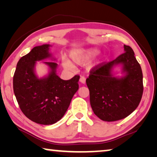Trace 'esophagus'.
I'll return each mask as SVG.
<instances>
[{"instance_id": "1", "label": "esophagus", "mask_w": 157, "mask_h": 157, "mask_svg": "<svg viewBox=\"0 0 157 157\" xmlns=\"http://www.w3.org/2000/svg\"><path fill=\"white\" fill-rule=\"evenodd\" d=\"M79 81H80L81 83L84 84L85 82H86V78H85V77L84 76H81L80 78H79Z\"/></svg>"}]
</instances>
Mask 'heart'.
Returning <instances> with one entry per match:
<instances>
[{
    "label": "heart",
    "instance_id": "obj_1",
    "mask_svg": "<svg viewBox=\"0 0 157 157\" xmlns=\"http://www.w3.org/2000/svg\"><path fill=\"white\" fill-rule=\"evenodd\" d=\"M98 50L95 48L75 50L71 52L70 57L73 62L78 63V64H82L94 57L95 55L98 54ZM63 65L66 68H68L72 67V65L68 61H64Z\"/></svg>",
    "mask_w": 157,
    "mask_h": 157
}]
</instances>
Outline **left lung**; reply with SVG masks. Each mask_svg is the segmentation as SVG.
<instances>
[{"mask_svg":"<svg viewBox=\"0 0 157 157\" xmlns=\"http://www.w3.org/2000/svg\"><path fill=\"white\" fill-rule=\"evenodd\" d=\"M124 50L115 59L93 67L86 80L92 109L102 121L112 122L126 118L141 100V67L131 47L124 45ZM117 64L123 65L126 73L124 78H117L111 74V69Z\"/></svg>","mask_w":157,"mask_h":157,"instance_id":"left-lung-1","label":"left lung"}]
</instances>
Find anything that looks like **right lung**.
<instances>
[{"label": "right lung", "instance_id": "1", "mask_svg": "<svg viewBox=\"0 0 157 157\" xmlns=\"http://www.w3.org/2000/svg\"><path fill=\"white\" fill-rule=\"evenodd\" d=\"M49 45L36 46L17 63L13 78V89L23 114L41 124H52L59 121L70 105L79 89V76L63 80L56 74L57 63L45 62L51 72L46 78H36L34 67L36 61L50 57Z\"/></svg>", "mask_w": 157, "mask_h": 157}]
</instances>
